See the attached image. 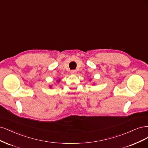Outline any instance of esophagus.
Here are the masks:
<instances>
[{
    "mask_svg": "<svg viewBox=\"0 0 148 148\" xmlns=\"http://www.w3.org/2000/svg\"><path fill=\"white\" fill-rule=\"evenodd\" d=\"M76 73H77V71H76L75 70H71V74L73 75H75Z\"/></svg>",
    "mask_w": 148,
    "mask_h": 148,
    "instance_id": "obj_1",
    "label": "esophagus"
}]
</instances>
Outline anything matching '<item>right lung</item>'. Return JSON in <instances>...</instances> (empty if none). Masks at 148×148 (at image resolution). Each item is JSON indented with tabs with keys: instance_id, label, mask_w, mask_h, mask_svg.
Here are the masks:
<instances>
[{
	"instance_id": "right-lung-1",
	"label": "right lung",
	"mask_w": 148,
	"mask_h": 148,
	"mask_svg": "<svg viewBox=\"0 0 148 148\" xmlns=\"http://www.w3.org/2000/svg\"><path fill=\"white\" fill-rule=\"evenodd\" d=\"M58 82H60V80H58ZM50 87H51V86H50Z\"/></svg>"
}]
</instances>
